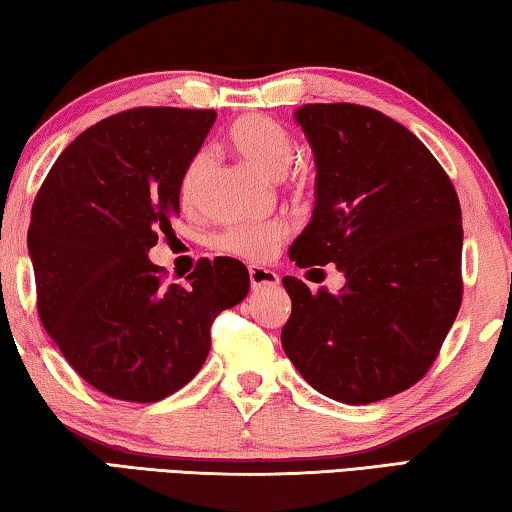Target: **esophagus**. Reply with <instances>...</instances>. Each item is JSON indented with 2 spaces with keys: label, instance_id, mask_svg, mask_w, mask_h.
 <instances>
[{
  "label": "esophagus",
  "instance_id": "34e87169",
  "mask_svg": "<svg viewBox=\"0 0 512 512\" xmlns=\"http://www.w3.org/2000/svg\"><path fill=\"white\" fill-rule=\"evenodd\" d=\"M248 275H250V287H253V291L275 289L277 284H280V275L275 271H268L264 266H250Z\"/></svg>",
  "mask_w": 512,
  "mask_h": 512
}]
</instances>
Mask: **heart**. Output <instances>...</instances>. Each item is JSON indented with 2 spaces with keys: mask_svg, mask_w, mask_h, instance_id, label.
Listing matches in <instances>:
<instances>
[{
  "mask_svg": "<svg viewBox=\"0 0 512 512\" xmlns=\"http://www.w3.org/2000/svg\"><path fill=\"white\" fill-rule=\"evenodd\" d=\"M228 146L237 158L250 169L262 173L264 178L277 180L287 173L293 160V137L277 121L262 115H244L228 128ZM207 169L205 153H196L180 176L178 196L183 207L196 203ZM289 232V223L284 219H268L255 223L232 225L219 237V246L225 253L259 262L271 257Z\"/></svg>",
  "mask_w": 512,
  "mask_h": 512,
  "instance_id": "b5f03b06",
  "label": "heart"
}]
</instances>
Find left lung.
Wrapping results in <instances>:
<instances>
[{
	"instance_id": "8db88e82",
	"label": "left lung",
	"mask_w": 512,
	"mask_h": 512,
	"mask_svg": "<svg viewBox=\"0 0 512 512\" xmlns=\"http://www.w3.org/2000/svg\"><path fill=\"white\" fill-rule=\"evenodd\" d=\"M316 162L311 221L296 266L336 264L339 293L282 277V348L318 393L386 400L436 361L463 300V225L452 180L409 128L357 103L296 110Z\"/></svg>"
}]
</instances>
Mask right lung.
Segmentation results:
<instances>
[{
	"label": "right lung",
	"instance_id": "obj_1",
	"mask_svg": "<svg viewBox=\"0 0 512 512\" xmlns=\"http://www.w3.org/2000/svg\"><path fill=\"white\" fill-rule=\"evenodd\" d=\"M214 110L133 108L60 153L33 201L38 314L69 366L124 402H158L194 379L210 327L246 298L248 268L201 259L183 284L149 259L180 214L178 185Z\"/></svg>",
	"mask_w": 512,
	"mask_h": 512
}]
</instances>
